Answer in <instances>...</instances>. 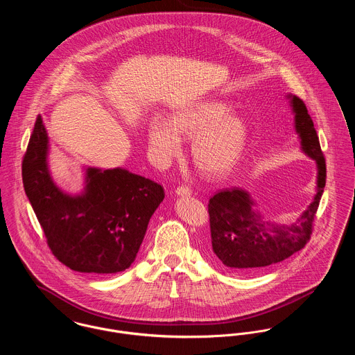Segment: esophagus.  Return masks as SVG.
I'll return each mask as SVG.
<instances>
[{"instance_id":"1","label":"esophagus","mask_w":355,"mask_h":355,"mask_svg":"<svg viewBox=\"0 0 355 355\" xmlns=\"http://www.w3.org/2000/svg\"><path fill=\"white\" fill-rule=\"evenodd\" d=\"M175 193H177L178 196H191V195H192V189L188 188V187H178V188L175 189Z\"/></svg>"}]
</instances>
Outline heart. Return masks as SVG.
<instances>
[{"mask_svg": "<svg viewBox=\"0 0 355 355\" xmlns=\"http://www.w3.org/2000/svg\"><path fill=\"white\" fill-rule=\"evenodd\" d=\"M219 99H205L175 112L170 122L154 117L148 125V146L160 163L181 153V137L192 139L191 154L197 168L208 177L227 174L241 158L249 129L245 119Z\"/></svg>", "mask_w": 355, "mask_h": 355, "instance_id": "obj_1", "label": "heart"}]
</instances>
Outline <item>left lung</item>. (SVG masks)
Here are the masks:
<instances>
[{"label": "left lung", "mask_w": 355, "mask_h": 355, "mask_svg": "<svg viewBox=\"0 0 355 355\" xmlns=\"http://www.w3.org/2000/svg\"><path fill=\"white\" fill-rule=\"evenodd\" d=\"M294 126L301 150L317 166L315 195L298 219L287 226L264 222L250 195L241 189H223L209 198V226L212 250L229 270L246 274L283 261L301 250L312 234V225L325 187V159L320 148L315 125L305 103L288 94Z\"/></svg>", "instance_id": "obj_1"}]
</instances>
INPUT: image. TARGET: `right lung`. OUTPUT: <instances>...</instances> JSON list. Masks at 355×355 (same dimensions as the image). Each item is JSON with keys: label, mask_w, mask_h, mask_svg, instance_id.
<instances>
[{"label": "right lung", "mask_w": 355, "mask_h": 355, "mask_svg": "<svg viewBox=\"0 0 355 355\" xmlns=\"http://www.w3.org/2000/svg\"><path fill=\"white\" fill-rule=\"evenodd\" d=\"M49 136L38 116L23 158L26 195L47 245L73 271L107 275L135 261L163 188L125 168L87 167L84 189L64 192L49 170Z\"/></svg>", "instance_id": "1"}]
</instances>
